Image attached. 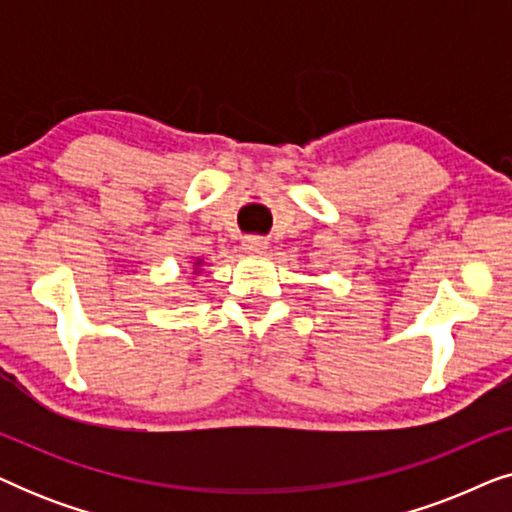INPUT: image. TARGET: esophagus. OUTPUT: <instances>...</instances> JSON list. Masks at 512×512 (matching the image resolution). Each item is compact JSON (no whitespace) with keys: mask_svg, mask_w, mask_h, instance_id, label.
I'll return each instance as SVG.
<instances>
[{"mask_svg":"<svg viewBox=\"0 0 512 512\" xmlns=\"http://www.w3.org/2000/svg\"><path fill=\"white\" fill-rule=\"evenodd\" d=\"M242 249L247 251V254H265V251H268V240L261 235H249L242 240Z\"/></svg>","mask_w":512,"mask_h":512,"instance_id":"obj_1","label":"esophagus"}]
</instances>
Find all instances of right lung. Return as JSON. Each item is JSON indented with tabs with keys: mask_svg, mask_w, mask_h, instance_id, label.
<instances>
[{
	"mask_svg": "<svg viewBox=\"0 0 512 512\" xmlns=\"http://www.w3.org/2000/svg\"><path fill=\"white\" fill-rule=\"evenodd\" d=\"M200 268H202V258H195V263H193V275H198Z\"/></svg>",
	"mask_w": 512,
	"mask_h": 512,
	"instance_id": "add662e5",
	"label": "right lung"
}]
</instances>
